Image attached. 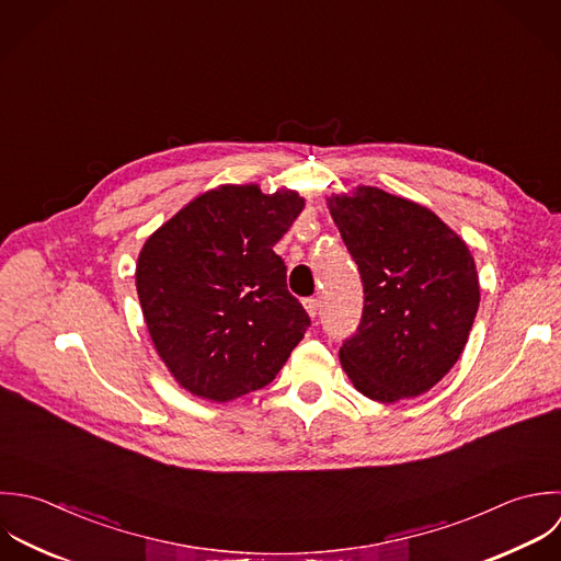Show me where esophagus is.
<instances>
[{"instance_id": "1", "label": "esophagus", "mask_w": 561, "mask_h": 561, "mask_svg": "<svg viewBox=\"0 0 561 561\" xmlns=\"http://www.w3.org/2000/svg\"><path fill=\"white\" fill-rule=\"evenodd\" d=\"M304 308L308 310L310 317H317V312H319V299H314V297L304 299Z\"/></svg>"}]
</instances>
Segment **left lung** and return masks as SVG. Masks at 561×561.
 <instances>
[{"label": "left lung", "mask_w": 561, "mask_h": 561, "mask_svg": "<svg viewBox=\"0 0 561 561\" xmlns=\"http://www.w3.org/2000/svg\"><path fill=\"white\" fill-rule=\"evenodd\" d=\"M330 214L358 264L365 308L341 363L376 402L417 398L459 360L481 301L468 244L428 207L358 187L330 196Z\"/></svg>", "instance_id": "1"}]
</instances>
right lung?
Here are the masks:
<instances>
[{
    "instance_id": "add662e5",
    "label": "right lung",
    "mask_w": 561,
    "mask_h": 561,
    "mask_svg": "<svg viewBox=\"0 0 561 561\" xmlns=\"http://www.w3.org/2000/svg\"><path fill=\"white\" fill-rule=\"evenodd\" d=\"M301 209L290 190L220 185L146 240L135 268L141 312L192 396L229 402L266 387L310 328L273 251Z\"/></svg>"
}]
</instances>
